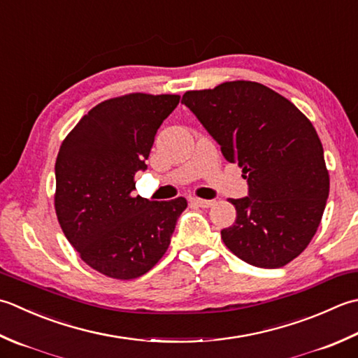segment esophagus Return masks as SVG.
Wrapping results in <instances>:
<instances>
[{"label":"esophagus","mask_w":358,"mask_h":358,"mask_svg":"<svg viewBox=\"0 0 358 358\" xmlns=\"http://www.w3.org/2000/svg\"><path fill=\"white\" fill-rule=\"evenodd\" d=\"M191 203H194V205H197L200 208H209L214 205V200H203V199H197V197H192L191 199Z\"/></svg>","instance_id":"1"}]
</instances>
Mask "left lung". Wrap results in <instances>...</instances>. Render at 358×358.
Here are the masks:
<instances>
[{"mask_svg": "<svg viewBox=\"0 0 358 358\" xmlns=\"http://www.w3.org/2000/svg\"><path fill=\"white\" fill-rule=\"evenodd\" d=\"M237 163L248 197L229 199L237 217L222 229L229 251L261 268L284 267L317 233L329 197L323 144L306 115L257 82L186 91L181 99Z\"/></svg>", "mask_w": 358, "mask_h": 358, "instance_id": "8db88e82", "label": "left lung"}]
</instances>
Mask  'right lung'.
<instances>
[{
  "instance_id": "1",
  "label": "right lung",
  "mask_w": 358,
  "mask_h": 358,
  "mask_svg": "<svg viewBox=\"0 0 358 358\" xmlns=\"http://www.w3.org/2000/svg\"><path fill=\"white\" fill-rule=\"evenodd\" d=\"M178 94L130 93L91 108L68 133L55 159L54 206L63 234L91 268L135 279L169 248L183 197L150 201L133 195L135 173Z\"/></svg>"
}]
</instances>
